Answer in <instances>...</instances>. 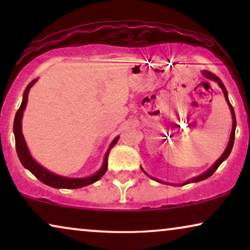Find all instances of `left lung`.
Returning a JSON list of instances; mask_svg holds the SVG:
<instances>
[{
  "label": "left lung",
  "mask_w": 250,
  "mask_h": 250,
  "mask_svg": "<svg viewBox=\"0 0 250 250\" xmlns=\"http://www.w3.org/2000/svg\"><path fill=\"white\" fill-rule=\"evenodd\" d=\"M203 74H204V76L205 77H207L208 80H213V81H215L216 82V83L220 85V87L222 88V91H223V93H224V97H225V100H227V102H228V104H229V108H230V110H231V114H232V119H233V125H232V131H231V135H230V140H229V143H228V146H227V149L224 150V152H223V155H222L220 158H218L216 162L214 163V165L210 167L209 169L208 170H206V172L205 173H203L201 174V175H199V176H196V177H192V179H190V180H188V181H186V182L184 183H181V184H173V186H186V184H189V183H194V182H199V181H203V180H206V179H208V177L209 176H211L213 175V174L215 173V170H216L217 168H218V166L221 165L222 163L224 162L225 159L228 158L229 157V155H230L231 153V150H232V146H233V143H234V135H235V126H237V121H235V115H234V110H233V107H232L231 105V104H230V101H229V98H228V92H227V88H225V86H224V84L222 83V81L220 80V78H218L216 75H214V74H211V73H209V71H203ZM142 169V172L143 173H146L145 170H143V168H141ZM146 175H148V174H146ZM149 176V175H148ZM149 177H151V176H149ZM151 179H153V177H151ZM153 180H156V179H153ZM156 181H158V182H160L162 183V181H159V180H156ZM168 184V183H167Z\"/></svg>",
  "instance_id": "8db88e82"
}]
</instances>
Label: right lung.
<instances>
[{
    "instance_id": "1",
    "label": "right lung",
    "mask_w": 250,
    "mask_h": 250,
    "mask_svg": "<svg viewBox=\"0 0 250 250\" xmlns=\"http://www.w3.org/2000/svg\"><path fill=\"white\" fill-rule=\"evenodd\" d=\"M36 80H33L30 83L27 85L25 92H23L22 97V102L20 108L17 111L16 117H15V123H13V133H15V139H16V149L17 153H18L20 163L22 164V166L29 170L30 173L34 174L37 179H39L41 182L46 184V186L56 188V189H78V188H83L85 186H88V184H92L97 182L98 180H100L102 176L104 175V173L107 172L108 168V156L109 152H110V149L114 146L118 141V136L115 138L114 141L111 142L110 146H109L108 151L105 152L104 164H102L101 168L98 170L97 173L93 174V175L88 177H78V179H71V177H64L57 175L46 168H44L43 166H41L39 163L35 162L34 158L30 155L28 146L26 145L25 139H23L22 132H21V118L23 115V110H25L27 101H28V92L30 87L33 86L34 84L36 83Z\"/></svg>"
}]
</instances>
